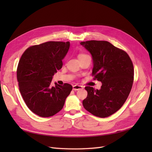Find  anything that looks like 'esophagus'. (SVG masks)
<instances>
[{"mask_svg": "<svg viewBox=\"0 0 152 152\" xmlns=\"http://www.w3.org/2000/svg\"><path fill=\"white\" fill-rule=\"evenodd\" d=\"M82 89H83V86H82L75 85L73 86V90H74V91H78V90Z\"/></svg>", "mask_w": 152, "mask_h": 152, "instance_id": "obj_1", "label": "esophagus"}]
</instances>
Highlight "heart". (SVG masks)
<instances>
[{"mask_svg": "<svg viewBox=\"0 0 152 152\" xmlns=\"http://www.w3.org/2000/svg\"><path fill=\"white\" fill-rule=\"evenodd\" d=\"M84 55H86V54H80L79 56H84Z\"/></svg>", "mask_w": 152, "mask_h": 152, "instance_id": "b5f03b06", "label": "heart"}]
</instances>
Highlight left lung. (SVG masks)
I'll return each instance as SVG.
<instances>
[{"instance_id":"obj_1","label":"left lung","mask_w":152,"mask_h":152,"mask_svg":"<svg viewBox=\"0 0 152 152\" xmlns=\"http://www.w3.org/2000/svg\"><path fill=\"white\" fill-rule=\"evenodd\" d=\"M80 44L93 58L94 79L102 83L99 90L85 87L87 96L82 104L96 117H109L122 107L130 93L134 80L132 62L126 52L107 41L89 40Z\"/></svg>"}]
</instances>
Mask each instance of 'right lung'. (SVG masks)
<instances>
[{
  "label": "right lung",
  "instance_id": "right-lung-1",
  "mask_svg": "<svg viewBox=\"0 0 152 152\" xmlns=\"http://www.w3.org/2000/svg\"><path fill=\"white\" fill-rule=\"evenodd\" d=\"M70 42L49 41L27 49L17 68L19 89L28 108L42 117H51L63 108L72 90L69 84L51 86L53 77L63 66Z\"/></svg>",
  "mask_w": 152,
  "mask_h": 152
}]
</instances>
